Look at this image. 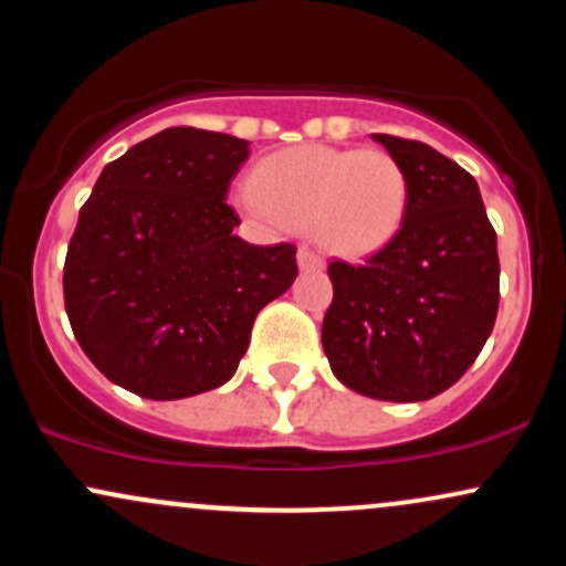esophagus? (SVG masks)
<instances>
[{
  "label": "esophagus",
  "mask_w": 566,
  "mask_h": 566,
  "mask_svg": "<svg viewBox=\"0 0 566 566\" xmlns=\"http://www.w3.org/2000/svg\"><path fill=\"white\" fill-rule=\"evenodd\" d=\"M297 265H301L303 271H319L324 269V258L319 252L311 250V247H301V250H297Z\"/></svg>",
  "instance_id": "1"
}]
</instances>
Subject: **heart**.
I'll return each instance as SVG.
<instances>
[{"label": "heart", "instance_id": "b5f03b06", "mask_svg": "<svg viewBox=\"0 0 566 566\" xmlns=\"http://www.w3.org/2000/svg\"><path fill=\"white\" fill-rule=\"evenodd\" d=\"M239 207L265 226H295L346 258L394 242L409 207L405 167L380 148L295 146L265 157Z\"/></svg>", "mask_w": 566, "mask_h": 566}]
</instances>
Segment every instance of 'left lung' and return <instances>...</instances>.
<instances>
[{
	"mask_svg": "<svg viewBox=\"0 0 566 566\" xmlns=\"http://www.w3.org/2000/svg\"><path fill=\"white\" fill-rule=\"evenodd\" d=\"M373 138L405 167L407 218L361 265L329 263L322 346L356 394L426 401L463 378L495 327L497 237L471 172L420 140Z\"/></svg>",
	"mask_w": 566,
	"mask_h": 566,
	"instance_id": "8db88e82",
	"label": "left lung"
}]
</instances>
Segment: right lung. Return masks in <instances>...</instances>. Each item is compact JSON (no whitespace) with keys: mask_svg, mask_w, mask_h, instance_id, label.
I'll return each mask as SVG.
<instances>
[{"mask_svg":"<svg viewBox=\"0 0 566 566\" xmlns=\"http://www.w3.org/2000/svg\"><path fill=\"white\" fill-rule=\"evenodd\" d=\"M250 143L161 129L108 161L80 210L63 301L87 359L143 399H186L233 378L255 316L297 276L295 244L233 237L226 205Z\"/></svg>","mask_w":566,"mask_h":566,"instance_id":"right-lung-1","label":"right lung"}]
</instances>
